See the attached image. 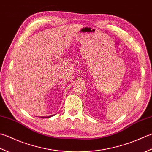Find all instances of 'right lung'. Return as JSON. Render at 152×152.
Listing matches in <instances>:
<instances>
[{"label": "right lung", "mask_w": 152, "mask_h": 152, "mask_svg": "<svg viewBox=\"0 0 152 152\" xmlns=\"http://www.w3.org/2000/svg\"><path fill=\"white\" fill-rule=\"evenodd\" d=\"M52 115H51V116H48V117H48V118H49V117H52ZM42 117V118H44L45 117Z\"/></svg>", "instance_id": "add662e5"}]
</instances>
